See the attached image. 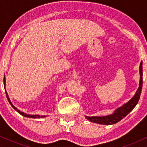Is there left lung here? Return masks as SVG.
<instances>
[{
    "instance_id": "obj_1",
    "label": "left lung",
    "mask_w": 147,
    "mask_h": 147,
    "mask_svg": "<svg viewBox=\"0 0 147 147\" xmlns=\"http://www.w3.org/2000/svg\"><path fill=\"white\" fill-rule=\"evenodd\" d=\"M142 62H140V83L139 87H138L137 91H136L135 95L133 96L130 101H128L127 103L124 104L121 107L118 108L114 114L109 116H86V118H88V120L95 123L100 124H113L117 123L120 121L122 118L125 117L127 114L131 112L134 108L138 104V100L140 99V94H141L142 88Z\"/></svg>"
}]
</instances>
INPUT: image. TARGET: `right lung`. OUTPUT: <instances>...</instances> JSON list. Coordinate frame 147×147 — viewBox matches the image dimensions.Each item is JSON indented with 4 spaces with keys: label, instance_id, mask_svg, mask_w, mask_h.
Masks as SVG:
<instances>
[{
    "label": "right lung",
    "instance_id": "obj_1",
    "mask_svg": "<svg viewBox=\"0 0 147 147\" xmlns=\"http://www.w3.org/2000/svg\"><path fill=\"white\" fill-rule=\"evenodd\" d=\"M3 82H4V85H5V77H4ZM6 95H7V99H8V101H9V103H10V104H11V105L12 107H13V108H14V109H15V110H16V111H17V112H19V113L20 114H21L22 116H25V117H28V118H44V117H45V116H39V115H29V114H25V113H24V112H21V111H20L19 110H18L17 108L15 107V106H14L13 105V104L11 103V100H10V99H9V96H8V94H7V92H6Z\"/></svg>",
    "mask_w": 147,
    "mask_h": 147
}]
</instances>
